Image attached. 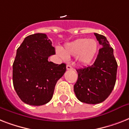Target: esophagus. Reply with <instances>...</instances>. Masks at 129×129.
Segmentation results:
<instances>
[{
	"label": "esophagus",
	"instance_id": "34e87169",
	"mask_svg": "<svg viewBox=\"0 0 129 129\" xmlns=\"http://www.w3.org/2000/svg\"><path fill=\"white\" fill-rule=\"evenodd\" d=\"M66 69H67V70H72L73 68L72 66H71L70 65L68 64L66 66Z\"/></svg>",
	"mask_w": 129,
	"mask_h": 129
}]
</instances>
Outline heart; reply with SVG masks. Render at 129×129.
<instances>
[{"instance_id":"1","label":"heart","mask_w":129,"mask_h":129,"mask_svg":"<svg viewBox=\"0 0 129 129\" xmlns=\"http://www.w3.org/2000/svg\"><path fill=\"white\" fill-rule=\"evenodd\" d=\"M97 49L98 45L94 39H79L66 44L63 51L57 49V53L63 59L76 55L80 63L88 65L94 58Z\"/></svg>"}]
</instances>
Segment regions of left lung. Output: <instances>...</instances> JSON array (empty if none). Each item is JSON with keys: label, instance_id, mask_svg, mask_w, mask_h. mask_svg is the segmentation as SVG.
<instances>
[{"label": "left lung", "instance_id": "left-lung-1", "mask_svg": "<svg viewBox=\"0 0 129 129\" xmlns=\"http://www.w3.org/2000/svg\"><path fill=\"white\" fill-rule=\"evenodd\" d=\"M102 48L94 63L76 70L78 78L74 86L77 98L80 102L96 104L108 98L116 80L117 63L113 49L104 35L94 33Z\"/></svg>", "mask_w": 129, "mask_h": 129}]
</instances>
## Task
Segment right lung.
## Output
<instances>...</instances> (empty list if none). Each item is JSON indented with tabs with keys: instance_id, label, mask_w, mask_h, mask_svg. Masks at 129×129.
<instances>
[{
	"instance_id": "add662e5",
	"label": "right lung",
	"mask_w": 129,
	"mask_h": 129,
	"mask_svg": "<svg viewBox=\"0 0 129 129\" xmlns=\"http://www.w3.org/2000/svg\"><path fill=\"white\" fill-rule=\"evenodd\" d=\"M54 54L52 42L44 33L27 36L17 49L13 65V86L23 102L41 106L52 98L57 82L66 71L63 63L49 61V57Z\"/></svg>"
}]
</instances>
